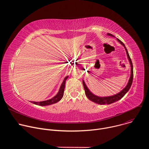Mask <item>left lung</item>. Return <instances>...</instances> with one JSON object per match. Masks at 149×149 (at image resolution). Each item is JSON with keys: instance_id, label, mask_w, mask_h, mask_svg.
<instances>
[{"instance_id": "obj_1", "label": "left lung", "mask_w": 149, "mask_h": 149, "mask_svg": "<svg viewBox=\"0 0 149 149\" xmlns=\"http://www.w3.org/2000/svg\"><path fill=\"white\" fill-rule=\"evenodd\" d=\"M107 35L109 36H111L112 37H114V36H113L112 34L110 33H107ZM117 41L119 42V43L122 45L126 52V54L127 56V58L129 59V61L130 62V68H131V72H130V77L129 78V80L128 81V83H127V86H125V88H124L120 92H119L118 93L113 95H111V96H107V97H100V96H97L95 94H94L91 91H90V90L88 89V88L87 87V85L84 82V80H82V84H83V86H84V88L85 90V93H86V95H87V97H88V98L91 100V101H93L95 103H97L98 104H100V105H102V104H112L113 102H115L118 100H120L121 98H122L124 95L129 91V90H130L132 84L133 82V64H132V60L130 59V57L129 56V52L127 51V49L126 48V47H125L124 44L123 43V42L118 39L117 38Z\"/></svg>"}]
</instances>
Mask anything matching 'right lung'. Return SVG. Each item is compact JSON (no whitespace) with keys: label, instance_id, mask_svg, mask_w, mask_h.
I'll return each mask as SVG.
<instances>
[{"label":"right lung","instance_id":"right-lung-1","mask_svg":"<svg viewBox=\"0 0 149 149\" xmlns=\"http://www.w3.org/2000/svg\"><path fill=\"white\" fill-rule=\"evenodd\" d=\"M68 78V75L65 77V78L63 79V82L62 84L61 85V87L59 88V90L58 92V93L56 94L55 96L52 97L51 99H49L48 100L43 101H39V102H36V101H31L32 103L38 105H40V106H45V105H49L51 104H54L55 103H56L57 102L59 101L63 97V92H64L65 90V81Z\"/></svg>","mask_w":149,"mask_h":149}]
</instances>
